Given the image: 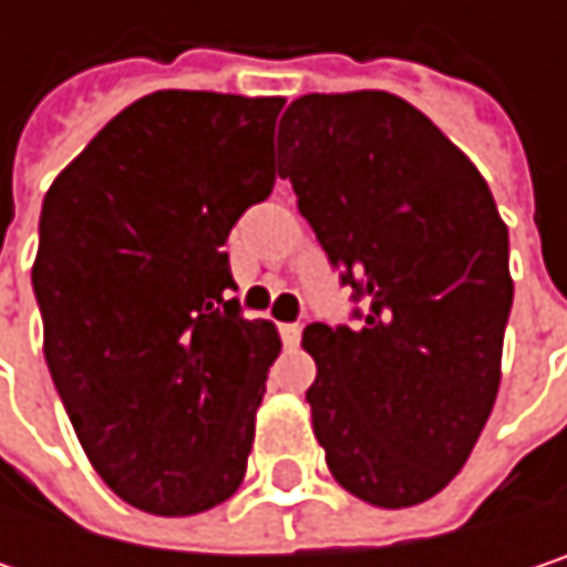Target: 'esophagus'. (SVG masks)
Returning <instances> with one entry per match:
<instances>
[{
	"label": "esophagus",
	"mask_w": 567,
	"mask_h": 567,
	"mask_svg": "<svg viewBox=\"0 0 567 567\" xmlns=\"http://www.w3.org/2000/svg\"><path fill=\"white\" fill-rule=\"evenodd\" d=\"M282 341L285 344H291V348L301 341V324H298V321H295V324H282Z\"/></svg>",
	"instance_id": "34e87169"
}]
</instances>
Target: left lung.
Here are the masks:
<instances>
[{
	"label": "left lung",
	"mask_w": 567,
	"mask_h": 567,
	"mask_svg": "<svg viewBox=\"0 0 567 567\" xmlns=\"http://www.w3.org/2000/svg\"><path fill=\"white\" fill-rule=\"evenodd\" d=\"M291 179L331 266L364 298L358 328L308 324L305 400L331 476L406 509L470 460L503 381L509 229L473 161L388 91L301 94L279 124Z\"/></svg>",
	"instance_id": "left-lung-1"
}]
</instances>
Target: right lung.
<instances>
[{
	"mask_svg": "<svg viewBox=\"0 0 567 567\" xmlns=\"http://www.w3.org/2000/svg\"><path fill=\"white\" fill-rule=\"evenodd\" d=\"M285 97L154 91L58 173L32 285L45 361L97 476L134 509L196 515L246 476L282 351L223 252L276 186Z\"/></svg>",
	"mask_w": 567,
	"mask_h": 567,
	"instance_id": "1",
	"label": "right lung"
}]
</instances>
